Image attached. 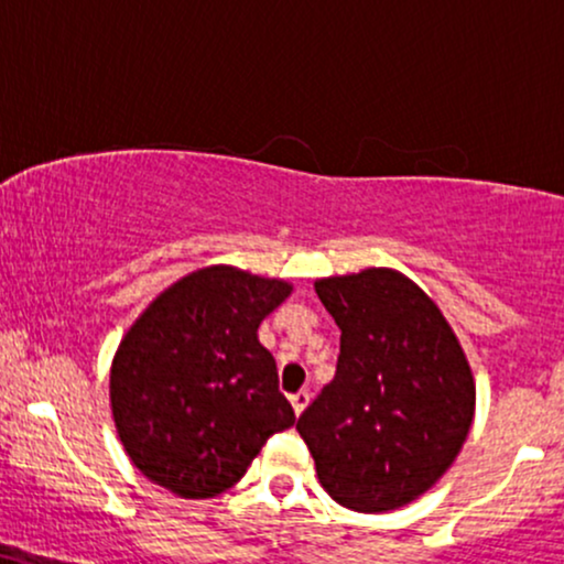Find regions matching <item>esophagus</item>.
Segmentation results:
<instances>
[{
  "label": "esophagus",
  "mask_w": 564,
  "mask_h": 564,
  "mask_svg": "<svg viewBox=\"0 0 564 564\" xmlns=\"http://www.w3.org/2000/svg\"><path fill=\"white\" fill-rule=\"evenodd\" d=\"M307 404H310V393H307V391H296V393H291V406H294L296 415H302L304 406H307Z\"/></svg>",
  "instance_id": "esophagus-1"
}]
</instances>
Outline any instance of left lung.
<instances>
[{
  "label": "left lung",
  "mask_w": 564,
  "mask_h": 564,
  "mask_svg": "<svg viewBox=\"0 0 564 564\" xmlns=\"http://www.w3.org/2000/svg\"><path fill=\"white\" fill-rule=\"evenodd\" d=\"M315 291L341 330V351L296 431L338 505L397 510L463 449L476 412L470 365L431 296L397 270L321 278Z\"/></svg>",
  "instance_id": "1"
}]
</instances>
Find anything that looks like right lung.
<instances>
[{
	"label": "right lung",
	"mask_w": 564,
	"mask_h": 564,
	"mask_svg": "<svg viewBox=\"0 0 564 564\" xmlns=\"http://www.w3.org/2000/svg\"><path fill=\"white\" fill-rule=\"evenodd\" d=\"M291 283L230 264L165 289L123 336L110 402L126 454L183 499L239 484L273 433L296 423L257 328Z\"/></svg>",
	"instance_id": "add662e5"
}]
</instances>
